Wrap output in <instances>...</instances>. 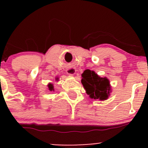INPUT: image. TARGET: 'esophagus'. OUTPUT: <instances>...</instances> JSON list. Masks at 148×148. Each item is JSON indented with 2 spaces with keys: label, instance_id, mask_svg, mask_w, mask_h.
Listing matches in <instances>:
<instances>
[{
  "label": "esophagus",
  "instance_id": "obj_1",
  "mask_svg": "<svg viewBox=\"0 0 148 148\" xmlns=\"http://www.w3.org/2000/svg\"><path fill=\"white\" fill-rule=\"evenodd\" d=\"M76 71L77 70H76V69L74 67H69V69H67L66 73L68 74H69V75H74L76 73Z\"/></svg>",
  "mask_w": 148,
  "mask_h": 148
}]
</instances>
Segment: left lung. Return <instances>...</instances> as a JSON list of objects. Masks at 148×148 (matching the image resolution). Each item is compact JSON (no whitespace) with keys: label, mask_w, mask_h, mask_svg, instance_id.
Listing matches in <instances>:
<instances>
[{"label":"left lung","mask_w":148,"mask_h":148,"mask_svg":"<svg viewBox=\"0 0 148 148\" xmlns=\"http://www.w3.org/2000/svg\"><path fill=\"white\" fill-rule=\"evenodd\" d=\"M82 81L86 93L91 99L104 101L112 92L110 80L107 77H101L94 71L86 69L82 74Z\"/></svg>","instance_id":"8db88e82"}]
</instances>
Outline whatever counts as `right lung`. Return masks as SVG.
<instances>
[{
    "label": "right lung",
    "instance_id": "1",
    "mask_svg": "<svg viewBox=\"0 0 148 148\" xmlns=\"http://www.w3.org/2000/svg\"><path fill=\"white\" fill-rule=\"evenodd\" d=\"M56 81H59V78L56 77ZM48 88H49V91H54V86H53V84L52 83H49L48 84Z\"/></svg>",
    "mask_w": 148,
    "mask_h": 148
}]
</instances>
